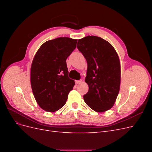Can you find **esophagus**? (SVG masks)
<instances>
[{"label": "esophagus", "mask_w": 152, "mask_h": 152, "mask_svg": "<svg viewBox=\"0 0 152 152\" xmlns=\"http://www.w3.org/2000/svg\"><path fill=\"white\" fill-rule=\"evenodd\" d=\"M81 82H82V80H75V84H80V83H81Z\"/></svg>", "instance_id": "obj_1"}]
</instances>
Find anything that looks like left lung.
Listing matches in <instances>:
<instances>
[{
    "label": "left lung",
    "instance_id": "obj_1",
    "mask_svg": "<svg viewBox=\"0 0 152 152\" xmlns=\"http://www.w3.org/2000/svg\"><path fill=\"white\" fill-rule=\"evenodd\" d=\"M77 48L87 63L85 81L89 91L83 98L97 112L111 108L118 96L121 84V65L118 54L107 40L87 36L78 40Z\"/></svg>",
    "mask_w": 152,
    "mask_h": 152
}]
</instances>
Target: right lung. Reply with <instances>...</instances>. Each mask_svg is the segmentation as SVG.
<instances>
[{"instance_id":"1","label":"right lung","mask_w":152,"mask_h":152,"mask_svg":"<svg viewBox=\"0 0 152 152\" xmlns=\"http://www.w3.org/2000/svg\"><path fill=\"white\" fill-rule=\"evenodd\" d=\"M77 40L59 37L44 43L32 61L30 81L36 102L47 112H56L66 102L75 82L68 77L66 60Z\"/></svg>"}]
</instances>
